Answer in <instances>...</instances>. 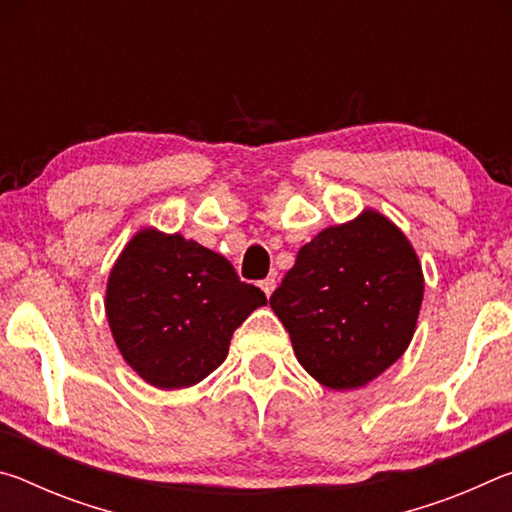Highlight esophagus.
<instances>
[{
	"label": "esophagus",
	"mask_w": 512,
	"mask_h": 512,
	"mask_svg": "<svg viewBox=\"0 0 512 512\" xmlns=\"http://www.w3.org/2000/svg\"><path fill=\"white\" fill-rule=\"evenodd\" d=\"M259 287H262L266 296H271V293L275 291V277H266V280L259 282Z\"/></svg>",
	"instance_id": "1"
}]
</instances>
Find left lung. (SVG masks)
<instances>
[{
	"label": "left lung",
	"mask_w": 512,
	"mask_h": 512,
	"mask_svg": "<svg viewBox=\"0 0 512 512\" xmlns=\"http://www.w3.org/2000/svg\"><path fill=\"white\" fill-rule=\"evenodd\" d=\"M424 293L418 255L395 225L363 212L300 248L273 291L300 366L334 391L379 377L413 339Z\"/></svg>",
	"instance_id": "8db88e82"
}]
</instances>
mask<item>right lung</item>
Segmentation results:
<instances>
[{
  "instance_id": "obj_1",
  "label": "right lung",
  "mask_w": 512,
  "mask_h": 512,
  "mask_svg": "<svg viewBox=\"0 0 512 512\" xmlns=\"http://www.w3.org/2000/svg\"><path fill=\"white\" fill-rule=\"evenodd\" d=\"M266 305L228 259L180 235L142 230L112 266L106 314L119 352L155 388H187L228 357L235 329Z\"/></svg>"
}]
</instances>
